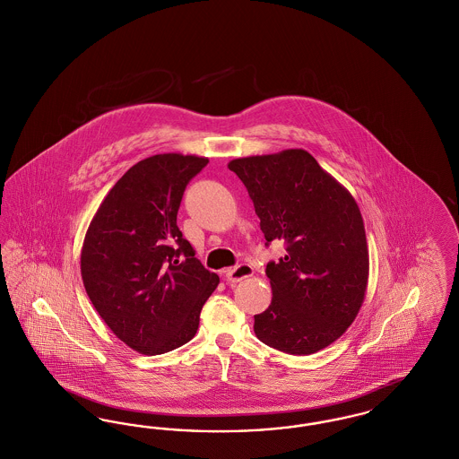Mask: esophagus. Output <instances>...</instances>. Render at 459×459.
Here are the masks:
<instances>
[{
  "instance_id": "obj_1",
  "label": "esophagus",
  "mask_w": 459,
  "mask_h": 459,
  "mask_svg": "<svg viewBox=\"0 0 459 459\" xmlns=\"http://www.w3.org/2000/svg\"><path fill=\"white\" fill-rule=\"evenodd\" d=\"M251 275H253V266H251V264H246V263H240L236 268L227 270V273H225L227 282L230 285L242 282L244 279H247V277H251Z\"/></svg>"
}]
</instances>
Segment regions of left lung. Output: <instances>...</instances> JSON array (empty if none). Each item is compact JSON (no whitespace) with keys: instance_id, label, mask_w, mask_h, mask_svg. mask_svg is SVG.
I'll list each match as a JSON object with an SVG mask.
<instances>
[{"instance_id":"left-lung-1","label":"left lung","mask_w":459,"mask_h":459,"mask_svg":"<svg viewBox=\"0 0 459 459\" xmlns=\"http://www.w3.org/2000/svg\"><path fill=\"white\" fill-rule=\"evenodd\" d=\"M229 169L253 199L266 239L285 242L266 264L272 305L255 333L287 354H313L354 322L368 284V246L359 208L305 150L238 158Z\"/></svg>"}]
</instances>
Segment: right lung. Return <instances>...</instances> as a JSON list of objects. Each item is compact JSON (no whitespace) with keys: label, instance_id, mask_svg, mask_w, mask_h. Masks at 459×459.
<instances>
[{"label":"right lung","instance_id":"1","mask_svg":"<svg viewBox=\"0 0 459 459\" xmlns=\"http://www.w3.org/2000/svg\"><path fill=\"white\" fill-rule=\"evenodd\" d=\"M208 158L154 154L129 169L100 204L81 253L89 299L111 332L143 354H163L196 335L217 273L195 258L177 212Z\"/></svg>","mask_w":459,"mask_h":459}]
</instances>
